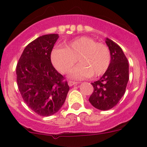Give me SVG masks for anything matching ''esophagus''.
<instances>
[{"mask_svg":"<svg viewBox=\"0 0 147 147\" xmlns=\"http://www.w3.org/2000/svg\"><path fill=\"white\" fill-rule=\"evenodd\" d=\"M68 84H69V86L72 87V86L77 85V84H78V82H73V81H69V82H68Z\"/></svg>","mask_w":147,"mask_h":147,"instance_id":"esophagus-1","label":"esophagus"}]
</instances>
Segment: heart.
Wrapping results in <instances>:
<instances>
[{
	"label": "heart",
	"instance_id": "1",
	"mask_svg": "<svg viewBox=\"0 0 147 147\" xmlns=\"http://www.w3.org/2000/svg\"><path fill=\"white\" fill-rule=\"evenodd\" d=\"M77 59L80 64L72 69L70 78L82 80L105 73L110 65L111 53L106 45L87 36L75 38L65 44V48L57 47L52 51V63L61 73L70 72Z\"/></svg>",
	"mask_w": 147,
	"mask_h": 147
}]
</instances>
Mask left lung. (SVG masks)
<instances>
[{
	"mask_svg": "<svg viewBox=\"0 0 147 147\" xmlns=\"http://www.w3.org/2000/svg\"><path fill=\"white\" fill-rule=\"evenodd\" d=\"M111 53L107 70L99 80L92 82L94 90L89 98L91 105L100 110H109L117 105L126 91L129 80V63L116 42L107 38Z\"/></svg>",
	"mask_w": 147,
	"mask_h": 147,
	"instance_id": "8db88e82",
	"label": "left lung"
}]
</instances>
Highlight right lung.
<instances>
[{
	"mask_svg": "<svg viewBox=\"0 0 147 147\" xmlns=\"http://www.w3.org/2000/svg\"><path fill=\"white\" fill-rule=\"evenodd\" d=\"M58 38L57 34H49L30 42L16 66V80L22 98L33 112L42 117L58 112L69 90L67 82L50 59Z\"/></svg>",
	"mask_w": 147,
	"mask_h": 147,
	"instance_id": "1",
	"label": "right lung"
}]
</instances>
